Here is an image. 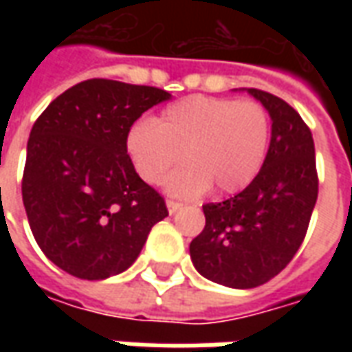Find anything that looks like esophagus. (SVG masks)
Wrapping results in <instances>:
<instances>
[{"label":"esophagus","instance_id":"esophagus-1","mask_svg":"<svg viewBox=\"0 0 352 352\" xmlns=\"http://www.w3.org/2000/svg\"><path fill=\"white\" fill-rule=\"evenodd\" d=\"M166 206H168L169 214L177 213L179 209H183V204H179V201H173V199H168V204H166Z\"/></svg>","mask_w":352,"mask_h":352}]
</instances>
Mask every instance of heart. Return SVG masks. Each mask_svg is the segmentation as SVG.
I'll return each instance as SVG.
<instances>
[{
    "instance_id": "heart-1",
    "label": "heart",
    "mask_w": 352,
    "mask_h": 352,
    "mask_svg": "<svg viewBox=\"0 0 352 352\" xmlns=\"http://www.w3.org/2000/svg\"><path fill=\"white\" fill-rule=\"evenodd\" d=\"M270 135V115L258 101L190 96L164 109L154 122L133 124L126 153L148 184L160 183L183 153L186 166L166 181L169 194L198 198L213 186L230 196L256 179Z\"/></svg>"
}]
</instances>
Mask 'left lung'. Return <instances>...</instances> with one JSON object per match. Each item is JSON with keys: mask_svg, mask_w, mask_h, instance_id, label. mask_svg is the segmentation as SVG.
<instances>
[{"mask_svg": "<svg viewBox=\"0 0 352 352\" xmlns=\"http://www.w3.org/2000/svg\"><path fill=\"white\" fill-rule=\"evenodd\" d=\"M272 118V141L262 169L245 190L206 204V228L190 243L194 267L230 288H254L275 277L300 249L318 177L315 143L298 111L277 96L247 88Z\"/></svg>", "mask_w": 352, "mask_h": 352, "instance_id": "left-lung-1", "label": "left lung"}]
</instances>
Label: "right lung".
I'll return each instance as SVG.
<instances>
[{
  "label": "right lung",
  "mask_w": 352,
  "mask_h": 352,
  "mask_svg": "<svg viewBox=\"0 0 352 352\" xmlns=\"http://www.w3.org/2000/svg\"><path fill=\"white\" fill-rule=\"evenodd\" d=\"M171 98L154 87L90 79L75 85L35 120L28 139L22 201L45 256L73 277L126 272L166 201L141 179L126 135L145 111Z\"/></svg>",
  "instance_id": "obj_1"
}]
</instances>
